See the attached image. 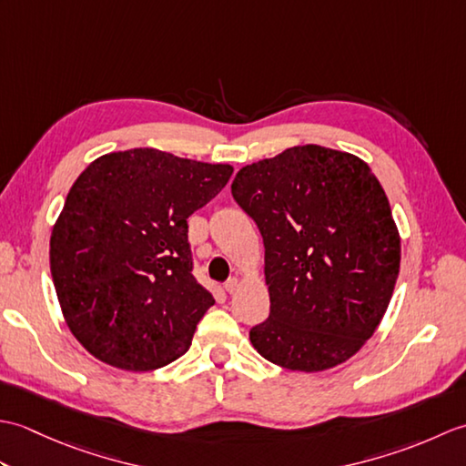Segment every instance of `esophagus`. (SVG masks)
<instances>
[{
    "label": "esophagus",
    "instance_id": "34e87169",
    "mask_svg": "<svg viewBox=\"0 0 466 466\" xmlns=\"http://www.w3.org/2000/svg\"><path fill=\"white\" fill-rule=\"evenodd\" d=\"M224 290L230 292V294L238 290V279H228V280L224 282Z\"/></svg>",
    "mask_w": 466,
    "mask_h": 466
}]
</instances>
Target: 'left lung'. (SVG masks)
Segmentation results:
<instances>
[{
    "mask_svg": "<svg viewBox=\"0 0 466 466\" xmlns=\"http://www.w3.org/2000/svg\"><path fill=\"white\" fill-rule=\"evenodd\" d=\"M232 196L258 226L270 314L250 329L266 360L319 372L349 360L389 309L400 238L360 157L296 146L244 166Z\"/></svg>",
    "mask_w": 466,
    "mask_h": 466,
    "instance_id": "1",
    "label": "left lung"
}]
</instances>
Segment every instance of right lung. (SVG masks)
Here are the masks:
<instances>
[{"label": "right lung", "instance_id": "obj_1", "mask_svg": "<svg viewBox=\"0 0 466 466\" xmlns=\"http://www.w3.org/2000/svg\"><path fill=\"white\" fill-rule=\"evenodd\" d=\"M232 172L136 147L97 157L74 182L49 268L69 330L96 359L146 372L190 349L214 296L192 274L187 218Z\"/></svg>", "mask_w": 466, "mask_h": 466}]
</instances>
